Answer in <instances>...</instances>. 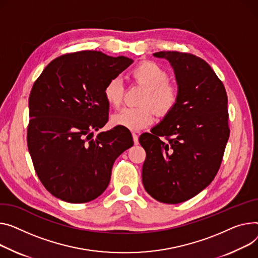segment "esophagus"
<instances>
[{
    "label": "esophagus",
    "instance_id": "esophagus-1",
    "mask_svg": "<svg viewBox=\"0 0 258 258\" xmlns=\"http://www.w3.org/2000/svg\"><path fill=\"white\" fill-rule=\"evenodd\" d=\"M132 136H133V140H134L135 145H137V144L139 143V140H138V135L135 134V133H133V134H132Z\"/></svg>",
    "mask_w": 258,
    "mask_h": 258
}]
</instances>
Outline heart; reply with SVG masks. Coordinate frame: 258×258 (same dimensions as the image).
Listing matches in <instances>:
<instances>
[{
  "mask_svg": "<svg viewBox=\"0 0 258 258\" xmlns=\"http://www.w3.org/2000/svg\"><path fill=\"white\" fill-rule=\"evenodd\" d=\"M133 80L146 88L141 104H149L160 115H166L176 106L179 91L177 86L168 82L166 70L156 62L145 61L132 71ZM124 86L120 78L111 79L105 86L104 95L111 106L118 107L122 102ZM153 110L147 106L125 107L112 116V123L130 131H141L153 121Z\"/></svg>",
  "mask_w": 258,
  "mask_h": 258,
  "instance_id": "b5f03b06",
  "label": "heart"
}]
</instances>
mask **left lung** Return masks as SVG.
<instances>
[{
  "label": "left lung",
  "instance_id": "8db88e82",
  "mask_svg": "<svg viewBox=\"0 0 258 258\" xmlns=\"http://www.w3.org/2000/svg\"><path fill=\"white\" fill-rule=\"evenodd\" d=\"M153 56L172 66L179 97L151 134L140 136L146 151L142 182L152 198L176 204L204 190L218 172L230 133L228 99L224 85L203 59L169 50Z\"/></svg>",
  "mask_w": 258,
  "mask_h": 258
}]
</instances>
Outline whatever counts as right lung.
<instances>
[{"instance_id": "1", "label": "right lung", "mask_w": 258, "mask_h": 258, "mask_svg": "<svg viewBox=\"0 0 258 258\" xmlns=\"http://www.w3.org/2000/svg\"><path fill=\"white\" fill-rule=\"evenodd\" d=\"M134 62L82 50L51 61L29 97L28 148L46 190L70 202H89L109 185L115 160L134 145L126 128L94 136L108 122L106 84Z\"/></svg>"}]
</instances>
